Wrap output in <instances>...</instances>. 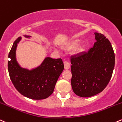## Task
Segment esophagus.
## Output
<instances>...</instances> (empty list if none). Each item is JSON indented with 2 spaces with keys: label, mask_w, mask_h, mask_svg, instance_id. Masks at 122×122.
Instances as JSON below:
<instances>
[{
  "label": "esophagus",
  "mask_w": 122,
  "mask_h": 122,
  "mask_svg": "<svg viewBox=\"0 0 122 122\" xmlns=\"http://www.w3.org/2000/svg\"><path fill=\"white\" fill-rule=\"evenodd\" d=\"M64 68L66 70L69 69L70 68V63L67 61H65L64 62Z\"/></svg>",
  "instance_id": "34e87169"
}]
</instances>
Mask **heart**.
Returning <instances> with one entry per match:
<instances>
[{"label": "heart", "instance_id": "heart-1", "mask_svg": "<svg viewBox=\"0 0 122 122\" xmlns=\"http://www.w3.org/2000/svg\"><path fill=\"white\" fill-rule=\"evenodd\" d=\"M79 42H80V41L79 39H73L72 41H70V42H67V43H66L62 46V48L66 51L73 50L78 45Z\"/></svg>", "mask_w": 122, "mask_h": 122}]
</instances>
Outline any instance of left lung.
<instances>
[{
  "mask_svg": "<svg viewBox=\"0 0 122 122\" xmlns=\"http://www.w3.org/2000/svg\"><path fill=\"white\" fill-rule=\"evenodd\" d=\"M95 35L94 46L70 60L72 89L81 97L101 92L109 83L114 67L115 55L111 43L102 34Z\"/></svg>",
  "mask_w": 122,
  "mask_h": 122,
  "instance_id": "left-lung-1",
  "label": "left lung"
}]
</instances>
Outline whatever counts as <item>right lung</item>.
Instances as JSON below:
<instances>
[{
    "mask_svg": "<svg viewBox=\"0 0 122 122\" xmlns=\"http://www.w3.org/2000/svg\"><path fill=\"white\" fill-rule=\"evenodd\" d=\"M26 37L31 36H25ZM21 37L16 39L9 53L8 68L9 77L16 89L21 95L33 100H43L54 92L58 79L63 71L61 58L46 57L41 65L31 70L21 68L15 56L17 44Z\"/></svg>",
    "mask_w": 122,
    "mask_h": 122,
    "instance_id": "add662e5",
    "label": "right lung"
}]
</instances>
